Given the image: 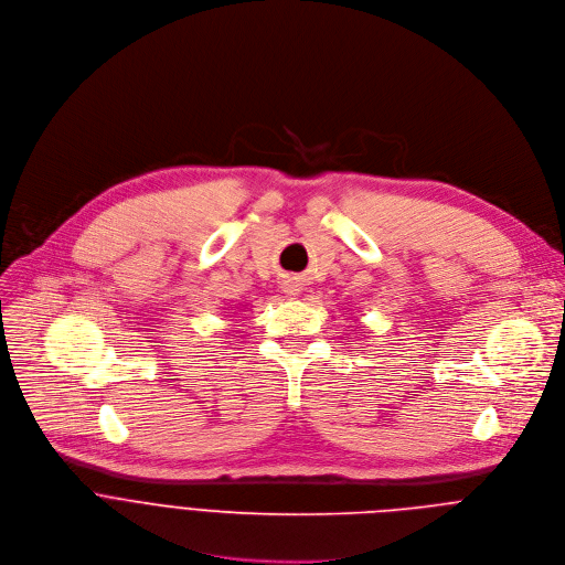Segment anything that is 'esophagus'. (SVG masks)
<instances>
[{"label":"esophagus","mask_w":565,"mask_h":565,"mask_svg":"<svg viewBox=\"0 0 565 565\" xmlns=\"http://www.w3.org/2000/svg\"><path fill=\"white\" fill-rule=\"evenodd\" d=\"M285 291H287L289 296H296V294L300 291V287H298V282H294V280H287V285H285Z\"/></svg>","instance_id":"obj_1"}]
</instances>
